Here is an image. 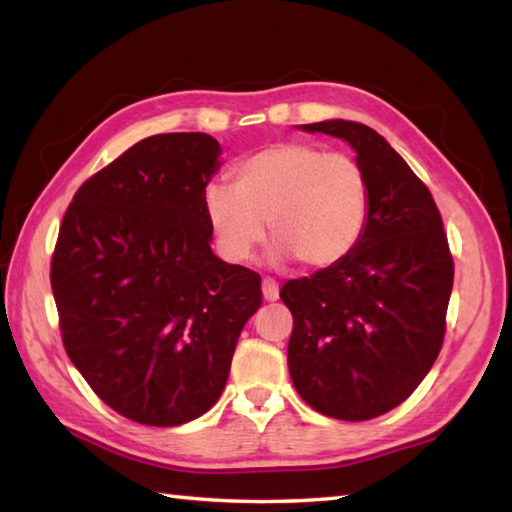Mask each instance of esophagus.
<instances>
[{
	"label": "esophagus",
	"mask_w": 512,
	"mask_h": 512,
	"mask_svg": "<svg viewBox=\"0 0 512 512\" xmlns=\"http://www.w3.org/2000/svg\"><path fill=\"white\" fill-rule=\"evenodd\" d=\"M261 288H263V299L265 301H276L279 299V285H276V281L274 279H263V283H261Z\"/></svg>",
	"instance_id": "34e87169"
}]
</instances>
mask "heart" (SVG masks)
I'll use <instances>...</instances> for the list:
<instances>
[{
    "label": "heart",
    "instance_id": "1",
    "mask_svg": "<svg viewBox=\"0 0 512 512\" xmlns=\"http://www.w3.org/2000/svg\"><path fill=\"white\" fill-rule=\"evenodd\" d=\"M204 215L218 254L245 263L265 238H276L274 263L333 267L357 247L369 220V184L353 157L312 143H274L233 166V186L204 191Z\"/></svg>",
    "mask_w": 512,
    "mask_h": 512
}]
</instances>
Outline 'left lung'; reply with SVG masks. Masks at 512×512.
I'll return each instance as SVG.
<instances>
[{
  "label": "left lung",
  "mask_w": 512,
  "mask_h": 512,
  "mask_svg": "<svg viewBox=\"0 0 512 512\" xmlns=\"http://www.w3.org/2000/svg\"><path fill=\"white\" fill-rule=\"evenodd\" d=\"M355 150L369 220L342 263L288 281V366L299 396L339 420H369L405 402L443 346L454 263L427 186L389 141L357 121L297 125Z\"/></svg>",
  "instance_id": "obj_1"
}]
</instances>
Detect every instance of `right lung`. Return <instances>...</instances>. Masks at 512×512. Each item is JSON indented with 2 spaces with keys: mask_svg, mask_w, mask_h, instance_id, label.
Returning <instances> with one entry per match:
<instances>
[{
  "mask_svg": "<svg viewBox=\"0 0 512 512\" xmlns=\"http://www.w3.org/2000/svg\"><path fill=\"white\" fill-rule=\"evenodd\" d=\"M211 134L141 139L78 188L51 261L62 342L116 414L175 427L227 384L261 276L213 254L204 191L222 166Z\"/></svg>",
  "mask_w": 512,
  "mask_h": 512,
  "instance_id": "add662e5",
  "label": "right lung"
}]
</instances>
